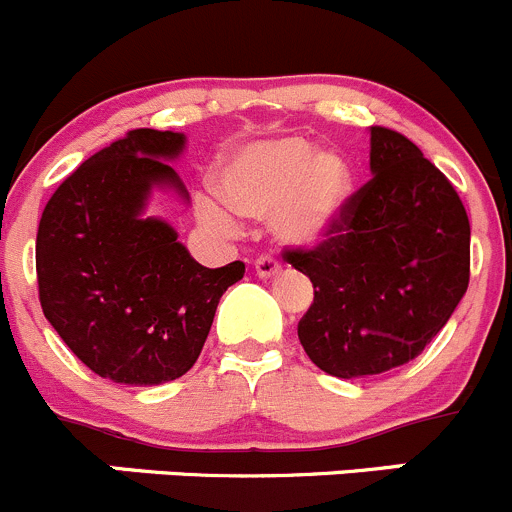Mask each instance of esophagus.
Returning <instances> with one entry per match:
<instances>
[{
    "mask_svg": "<svg viewBox=\"0 0 512 512\" xmlns=\"http://www.w3.org/2000/svg\"><path fill=\"white\" fill-rule=\"evenodd\" d=\"M255 272L262 277V280H270V277H275L277 272H280V262H277V257L272 255H260L255 260Z\"/></svg>",
    "mask_w": 512,
    "mask_h": 512,
    "instance_id": "esophagus-1",
    "label": "esophagus"
}]
</instances>
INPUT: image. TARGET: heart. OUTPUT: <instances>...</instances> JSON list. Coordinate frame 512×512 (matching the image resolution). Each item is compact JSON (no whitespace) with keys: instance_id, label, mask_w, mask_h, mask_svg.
Here are the masks:
<instances>
[{"instance_id":"1","label":"heart","mask_w":512,"mask_h":512,"mask_svg":"<svg viewBox=\"0 0 512 512\" xmlns=\"http://www.w3.org/2000/svg\"><path fill=\"white\" fill-rule=\"evenodd\" d=\"M217 187L235 212L272 220L287 242L310 245L330 235L352 195V170L332 150L312 152L302 137L260 140L232 152L217 172ZM207 225L232 227V215L215 197H200Z\"/></svg>"}]
</instances>
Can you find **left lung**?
Returning a JSON list of instances; mask_svg holds the SVG:
<instances>
[{
  "mask_svg": "<svg viewBox=\"0 0 512 512\" xmlns=\"http://www.w3.org/2000/svg\"><path fill=\"white\" fill-rule=\"evenodd\" d=\"M370 172L325 240L282 252L315 287L297 325L307 357L347 380L415 360L470 282L468 212L448 177L388 127H370Z\"/></svg>",
  "mask_w": 512,
  "mask_h": 512,
  "instance_id": "obj_1",
  "label": "left lung"
}]
</instances>
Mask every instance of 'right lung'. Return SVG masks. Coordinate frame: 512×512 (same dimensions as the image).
<instances>
[{"mask_svg": "<svg viewBox=\"0 0 512 512\" xmlns=\"http://www.w3.org/2000/svg\"><path fill=\"white\" fill-rule=\"evenodd\" d=\"M180 132L132 130L84 160L49 197L37 230L44 317L92 372L122 385L185 375L210 335L240 260L202 267L167 222L142 210L155 185L187 197L167 160Z\"/></svg>", "mask_w": 512, "mask_h": 512, "instance_id": "obj_1", "label": "right lung"}]
</instances>
